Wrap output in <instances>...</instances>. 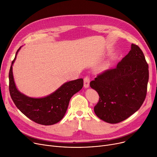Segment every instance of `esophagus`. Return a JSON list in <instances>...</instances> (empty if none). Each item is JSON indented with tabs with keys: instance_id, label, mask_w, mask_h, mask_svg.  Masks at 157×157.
Instances as JSON below:
<instances>
[{
	"instance_id": "esophagus-1",
	"label": "esophagus",
	"mask_w": 157,
	"mask_h": 157,
	"mask_svg": "<svg viewBox=\"0 0 157 157\" xmlns=\"http://www.w3.org/2000/svg\"><path fill=\"white\" fill-rule=\"evenodd\" d=\"M90 86V78L87 76L84 78V86L85 88H88Z\"/></svg>"
}]
</instances>
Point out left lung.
Segmentation results:
<instances>
[{
  "instance_id": "obj_1",
  "label": "left lung",
  "mask_w": 157,
  "mask_h": 157,
  "mask_svg": "<svg viewBox=\"0 0 157 157\" xmlns=\"http://www.w3.org/2000/svg\"><path fill=\"white\" fill-rule=\"evenodd\" d=\"M148 79V65L143 52L132 44L130 51L116 68L98 74L90 82V87L99 95L94 107L95 114L109 123L126 120L143 104Z\"/></svg>"
}]
</instances>
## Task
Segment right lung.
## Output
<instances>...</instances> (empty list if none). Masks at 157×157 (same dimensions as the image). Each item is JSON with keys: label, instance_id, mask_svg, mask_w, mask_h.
Wrapping results in <instances>:
<instances>
[{"label": "right lung", "instance_id": "right-lung-1", "mask_svg": "<svg viewBox=\"0 0 157 157\" xmlns=\"http://www.w3.org/2000/svg\"><path fill=\"white\" fill-rule=\"evenodd\" d=\"M9 73L10 93L17 108L25 116L34 122L43 125H52L60 121L67 109L71 98L83 88L82 78L66 82L55 92L42 98H32L21 94L15 85L13 74V65Z\"/></svg>", "mask_w": 157, "mask_h": 157}]
</instances>
